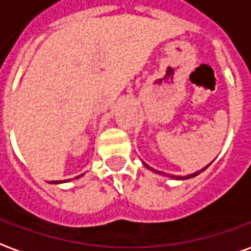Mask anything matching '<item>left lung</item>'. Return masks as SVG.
Returning <instances> with one entry per match:
<instances>
[{"label":"left lung","mask_w":251,"mask_h":251,"mask_svg":"<svg viewBox=\"0 0 251 251\" xmlns=\"http://www.w3.org/2000/svg\"><path fill=\"white\" fill-rule=\"evenodd\" d=\"M144 166H146V167L148 168V170H151V171H152V173H156V174H160V171H156V170H153L152 167H150V166H147V164L146 163H143ZM211 164V163H210ZM210 164H207V166H206V167H203L202 170H201V171H197V173H194V174H190V175H186V176H174V175H170V178H173V179H176V180H186V179H190V178H194V176H197V175H199V174L202 173V171H204V170H206V168L208 167V166H210ZM163 174V173H162ZM164 175V174H163Z\"/></svg>","instance_id":"1"}]
</instances>
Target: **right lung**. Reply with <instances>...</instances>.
Segmentation results:
<instances>
[{
    "instance_id": "1",
    "label": "right lung",
    "mask_w": 251,
    "mask_h": 251,
    "mask_svg": "<svg viewBox=\"0 0 251 251\" xmlns=\"http://www.w3.org/2000/svg\"><path fill=\"white\" fill-rule=\"evenodd\" d=\"M84 174H81V175H78V176H76V178L75 179H78V178H81V176H83ZM69 180H71V179H67V180H63V182H61V180H52V182H49V183H53V184H58V183H65V182H69Z\"/></svg>"
}]
</instances>
